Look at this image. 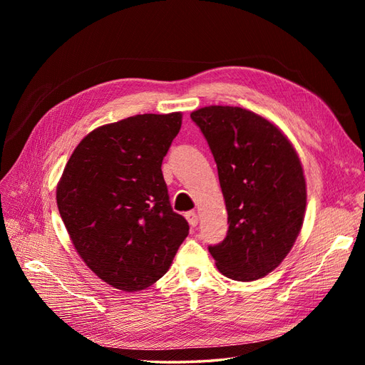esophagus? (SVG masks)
I'll list each match as a JSON object with an SVG mask.
<instances>
[{"label":"esophagus","instance_id":"esophagus-1","mask_svg":"<svg viewBox=\"0 0 365 365\" xmlns=\"http://www.w3.org/2000/svg\"><path fill=\"white\" fill-rule=\"evenodd\" d=\"M185 219L189 220V224L192 225V227H196L197 225V222H200V215H197L195 210H192V212H187L185 213Z\"/></svg>","mask_w":365,"mask_h":365}]
</instances>
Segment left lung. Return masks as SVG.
Instances as JSON below:
<instances>
[{"instance_id": "1", "label": "left lung", "mask_w": 365, "mask_h": 365, "mask_svg": "<svg viewBox=\"0 0 365 365\" xmlns=\"http://www.w3.org/2000/svg\"><path fill=\"white\" fill-rule=\"evenodd\" d=\"M190 117L215 157L230 224L208 251L225 277L257 280L279 267L302 230V161L277 126L248 109L212 105Z\"/></svg>"}]
</instances>
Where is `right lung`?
<instances>
[{"instance_id":"1","label":"right lung","mask_w":365,"mask_h":365,"mask_svg":"<svg viewBox=\"0 0 365 365\" xmlns=\"http://www.w3.org/2000/svg\"><path fill=\"white\" fill-rule=\"evenodd\" d=\"M181 123V113L140 114L97 128L58 182V208L77 254L115 289L135 292L160 280L189 235L161 172Z\"/></svg>"}]
</instances>
